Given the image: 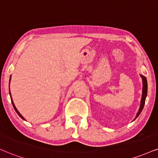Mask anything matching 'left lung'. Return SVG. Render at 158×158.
Wrapping results in <instances>:
<instances>
[{
    "label": "left lung",
    "instance_id": "left-lung-1",
    "mask_svg": "<svg viewBox=\"0 0 158 158\" xmlns=\"http://www.w3.org/2000/svg\"><path fill=\"white\" fill-rule=\"evenodd\" d=\"M140 77L142 78V81H143V90H142V97H141V100H140V104L139 110H138V112L137 113L136 116L134 118L133 121L135 120L138 117V115H140V113H141L142 110H143V108L144 107V104H145L146 96H147V80H146V78L143 75H140Z\"/></svg>",
    "mask_w": 158,
    "mask_h": 158
}]
</instances>
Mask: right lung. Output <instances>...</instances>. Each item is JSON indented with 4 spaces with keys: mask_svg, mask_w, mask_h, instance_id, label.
<instances>
[{
    "mask_svg": "<svg viewBox=\"0 0 158 158\" xmlns=\"http://www.w3.org/2000/svg\"><path fill=\"white\" fill-rule=\"evenodd\" d=\"M10 81H11V76H10V79H9V84H10ZM9 95H10V98H11V101H12V105H13V107H14V109H15V111H16V113H18V115H19V116H20V118H21L23 119V120H25L26 121V119L24 118L23 117V115H21V114H20V113H19L18 112V110H17V108H16V107H15V104H14V102H13V100H12V96H11V93H10V89H9Z\"/></svg>",
    "mask_w": 158,
    "mask_h": 158,
    "instance_id": "add662e5",
    "label": "right lung"
}]
</instances>
